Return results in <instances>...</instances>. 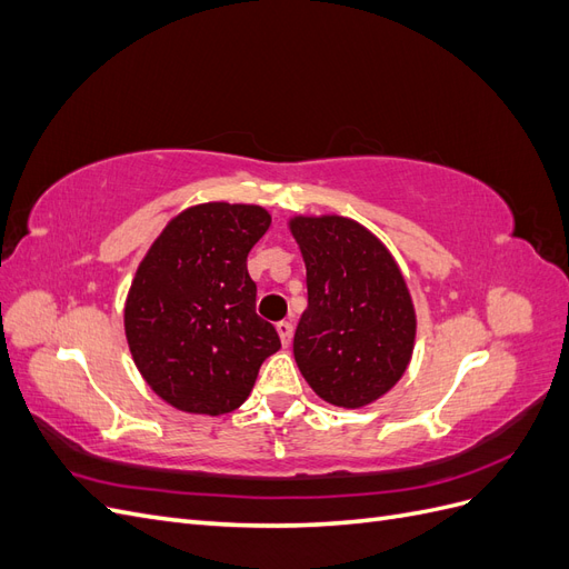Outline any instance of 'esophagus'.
<instances>
[{"mask_svg":"<svg viewBox=\"0 0 569 569\" xmlns=\"http://www.w3.org/2000/svg\"><path fill=\"white\" fill-rule=\"evenodd\" d=\"M274 330H278V335H280L282 347H289V343H291V337H295V325L287 322V320H282V322L274 325Z\"/></svg>","mask_w":569,"mask_h":569,"instance_id":"obj_1","label":"esophagus"}]
</instances>
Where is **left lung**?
Listing matches in <instances>:
<instances>
[{
    "label": "left lung",
    "mask_w": 569,
    "mask_h": 569,
    "mask_svg": "<svg viewBox=\"0 0 569 569\" xmlns=\"http://www.w3.org/2000/svg\"><path fill=\"white\" fill-rule=\"evenodd\" d=\"M306 263L308 308L295 360L322 401L375 403L401 380L416 349L418 318L391 251L366 226L337 213L287 220Z\"/></svg>",
    "instance_id": "1"
}]
</instances>
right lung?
I'll list each match as a JSON object with an SVG mask.
<instances>
[{"mask_svg":"<svg viewBox=\"0 0 569 569\" xmlns=\"http://www.w3.org/2000/svg\"><path fill=\"white\" fill-rule=\"evenodd\" d=\"M270 228L256 203H197L168 220L137 266L123 325L151 391L192 416L242 406L261 363L280 349L256 316L247 256Z\"/></svg>","mask_w":569,"mask_h":569,"instance_id":"add662e5","label":"right lung"}]
</instances>
